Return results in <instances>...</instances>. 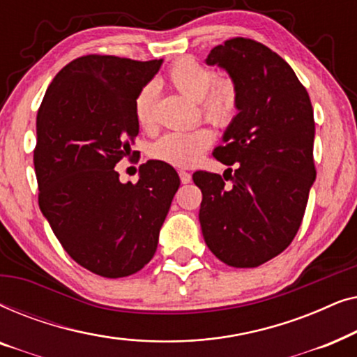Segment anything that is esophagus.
Returning a JSON list of instances; mask_svg holds the SVG:
<instances>
[{
	"label": "esophagus",
	"instance_id": "esophagus-1",
	"mask_svg": "<svg viewBox=\"0 0 357 357\" xmlns=\"http://www.w3.org/2000/svg\"><path fill=\"white\" fill-rule=\"evenodd\" d=\"M178 177L182 183H190L192 182V174L187 172V170H178Z\"/></svg>",
	"mask_w": 357,
	"mask_h": 357
}]
</instances>
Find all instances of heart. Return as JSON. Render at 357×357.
Listing matches in <instances>:
<instances>
[{
  "label": "heart",
  "mask_w": 357,
  "mask_h": 357,
  "mask_svg": "<svg viewBox=\"0 0 357 357\" xmlns=\"http://www.w3.org/2000/svg\"><path fill=\"white\" fill-rule=\"evenodd\" d=\"M167 79L180 94L198 102L203 119L216 126H229L238 114L241 92L232 77H219L211 68L193 58H182L170 66ZM155 86L148 82L135 99V116L141 128L153 130L155 125ZM213 131L206 126L190 131H170L151 146V158L174 167H190L211 146Z\"/></svg>",
  "instance_id": "heart-1"
}]
</instances>
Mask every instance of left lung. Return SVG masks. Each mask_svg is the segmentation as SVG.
<instances>
[{"mask_svg": "<svg viewBox=\"0 0 357 357\" xmlns=\"http://www.w3.org/2000/svg\"><path fill=\"white\" fill-rule=\"evenodd\" d=\"M237 82L238 114L213 151L236 165L197 170L203 195L199 224L209 250L234 268H255L284 252L304 218L317 170L309 92L292 68L263 43L229 38L206 58ZM231 181V184H226Z\"/></svg>", "mask_w": 357, "mask_h": 357, "instance_id": "1", "label": "left lung"}]
</instances>
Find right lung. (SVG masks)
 I'll use <instances>...</instances> for the list:
<instances>
[{"label":"right lung","instance_id":"right-lung-1","mask_svg":"<svg viewBox=\"0 0 357 357\" xmlns=\"http://www.w3.org/2000/svg\"><path fill=\"white\" fill-rule=\"evenodd\" d=\"M162 60L76 58L53 77L37 112L33 167L38 206L61 247L104 278L135 275L158 248L180 178L160 160L141 164L135 185L115 165L135 160V99Z\"/></svg>","mask_w":357,"mask_h":357}]
</instances>
